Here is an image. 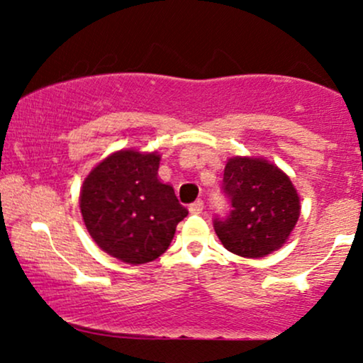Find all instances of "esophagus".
Wrapping results in <instances>:
<instances>
[{
  "label": "esophagus",
  "mask_w": 363,
  "mask_h": 363,
  "mask_svg": "<svg viewBox=\"0 0 363 363\" xmlns=\"http://www.w3.org/2000/svg\"><path fill=\"white\" fill-rule=\"evenodd\" d=\"M203 208H205V203L201 201V199H198V201H194V203H191L189 205V211L193 215H199L203 211Z\"/></svg>",
  "instance_id": "obj_1"
}]
</instances>
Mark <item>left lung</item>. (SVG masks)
Here are the masks:
<instances>
[{"mask_svg":"<svg viewBox=\"0 0 363 363\" xmlns=\"http://www.w3.org/2000/svg\"><path fill=\"white\" fill-rule=\"evenodd\" d=\"M227 218H215L220 242L242 257H264L280 249L301 216V198L290 177L264 158L232 157L223 170Z\"/></svg>","mask_w":363,"mask_h":363,"instance_id":"obj_1","label":"left lung"}]
</instances>
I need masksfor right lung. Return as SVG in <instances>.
Instances as JSON below:
<instances>
[{
	"instance_id": "add662e5",
	"label": "right lung",
	"mask_w": 363,
	"mask_h": 363,
	"mask_svg": "<svg viewBox=\"0 0 363 363\" xmlns=\"http://www.w3.org/2000/svg\"><path fill=\"white\" fill-rule=\"evenodd\" d=\"M160 155L119 150L83 181L80 210L95 244L116 259L145 264L169 249L187 216L174 187L158 179Z\"/></svg>"
}]
</instances>
